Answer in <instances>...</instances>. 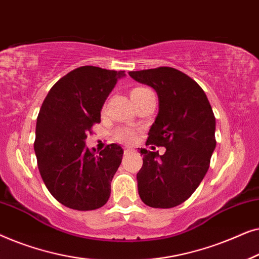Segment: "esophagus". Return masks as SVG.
Masks as SVG:
<instances>
[{
	"label": "esophagus",
	"instance_id": "1",
	"mask_svg": "<svg viewBox=\"0 0 259 259\" xmlns=\"http://www.w3.org/2000/svg\"><path fill=\"white\" fill-rule=\"evenodd\" d=\"M132 151H134V150L130 146H126L125 148H123V152H125V153H130V152H132Z\"/></svg>",
	"mask_w": 259,
	"mask_h": 259
}]
</instances>
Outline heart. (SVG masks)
<instances>
[{"label": "heart", "instance_id": "1", "mask_svg": "<svg viewBox=\"0 0 259 259\" xmlns=\"http://www.w3.org/2000/svg\"><path fill=\"white\" fill-rule=\"evenodd\" d=\"M148 92H152V91L145 87H136L131 91V98L132 99L139 98L141 95L148 93ZM136 137H137L136 131L130 128V127H122V128H119L115 132V138L119 141H122V143H133V141L136 140Z\"/></svg>", "mask_w": 259, "mask_h": 259}]
</instances>
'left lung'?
<instances>
[{"mask_svg": "<svg viewBox=\"0 0 259 259\" xmlns=\"http://www.w3.org/2000/svg\"><path fill=\"white\" fill-rule=\"evenodd\" d=\"M128 74L157 92L159 112L146 145L166 148L162 155L140 150L138 192L148 206L175 207L189 199L210 167L215 148L213 111L199 84L178 69L158 67Z\"/></svg>", "mask_w": 259, "mask_h": 259, "instance_id": "1", "label": "left lung"}]
</instances>
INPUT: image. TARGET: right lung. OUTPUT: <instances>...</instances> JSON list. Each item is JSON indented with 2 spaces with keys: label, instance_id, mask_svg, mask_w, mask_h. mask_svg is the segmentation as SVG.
<instances>
[{
  "label": "right lung",
  "instance_id": "right-lung-1",
  "mask_svg": "<svg viewBox=\"0 0 259 259\" xmlns=\"http://www.w3.org/2000/svg\"><path fill=\"white\" fill-rule=\"evenodd\" d=\"M122 76L123 70L79 67L51 88L41 106L34 143L38 171L52 196L73 210H97L111 196L123 150L111 144L95 153L84 140Z\"/></svg>",
  "mask_w": 259,
  "mask_h": 259
}]
</instances>
